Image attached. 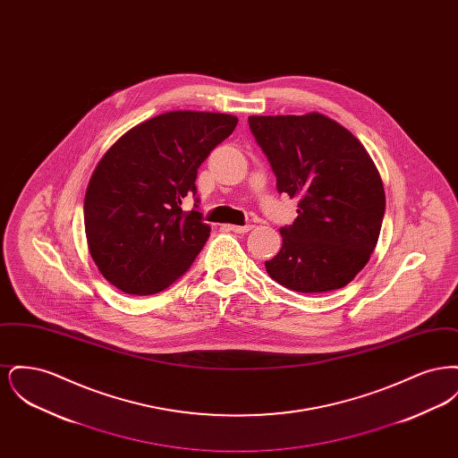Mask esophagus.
<instances>
[{"instance_id": "34e87169", "label": "esophagus", "mask_w": 458, "mask_h": 458, "mask_svg": "<svg viewBox=\"0 0 458 458\" xmlns=\"http://www.w3.org/2000/svg\"><path fill=\"white\" fill-rule=\"evenodd\" d=\"M254 228V225H243V226H239V225H228V230L230 232H235V233H247V232H250Z\"/></svg>"}]
</instances>
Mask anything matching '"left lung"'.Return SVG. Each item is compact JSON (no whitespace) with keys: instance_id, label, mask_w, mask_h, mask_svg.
<instances>
[{"instance_id":"left-lung-1","label":"left lung","mask_w":458,"mask_h":458,"mask_svg":"<svg viewBox=\"0 0 458 458\" xmlns=\"http://www.w3.org/2000/svg\"><path fill=\"white\" fill-rule=\"evenodd\" d=\"M249 129L276 176L299 199V216L267 275L290 290L344 288L368 264L385 216V189L369 154L345 127L319 113L249 116Z\"/></svg>"}]
</instances>
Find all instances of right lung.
<instances>
[{"label": "right lung", "instance_id": "obj_1", "mask_svg": "<svg viewBox=\"0 0 458 458\" xmlns=\"http://www.w3.org/2000/svg\"><path fill=\"white\" fill-rule=\"evenodd\" d=\"M225 113L170 111L133 127L89 182L84 225L101 275L125 293L163 292L192 266L211 226L182 200L196 196L199 166L237 127Z\"/></svg>", "mask_w": 458, "mask_h": 458}]
</instances>
